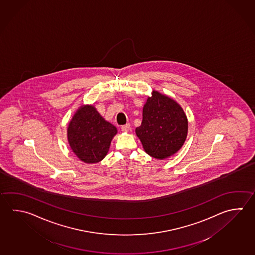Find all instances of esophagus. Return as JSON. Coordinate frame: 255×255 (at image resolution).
Listing matches in <instances>:
<instances>
[{
  "mask_svg": "<svg viewBox=\"0 0 255 255\" xmlns=\"http://www.w3.org/2000/svg\"><path fill=\"white\" fill-rule=\"evenodd\" d=\"M130 128V124H126V125L121 126V130L123 132H128Z\"/></svg>",
  "mask_w": 255,
  "mask_h": 255,
  "instance_id": "1",
  "label": "esophagus"
}]
</instances>
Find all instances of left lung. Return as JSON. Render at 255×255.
Wrapping results in <instances>:
<instances>
[{
    "instance_id": "obj_1",
    "label": "left lung",
    "mask_w": 255,
    "mask_h": 255,
    "mask_svg": "<svg viewBox=\"0 0 255 255\" xmlns=\"http://www.w3.org/2000/svg\"><path fill=\"white\" fill-rule=\"evenodd\" d=\"M144 151L164 159L176 153L185 142L188 121L181 107L171 98L153 92L143 109V121L135 128Z\"/></svg>"
}]
</instances>
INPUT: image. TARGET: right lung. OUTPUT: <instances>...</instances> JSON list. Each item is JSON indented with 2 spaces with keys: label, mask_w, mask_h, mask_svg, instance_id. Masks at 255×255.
Wrapping results in <instances>:
<instances>
[{
  "label": "right lung",
  "mask_w": 255,
  "mask_h": 255,
  "mask_svg": "<svg viewBox=\"0 0 255 255\" xmlns=\"http://www.w3.org/2000/svg\"><path fill=\"white\" fill-rule=\"evenodd\" d=\"M116 134V127L105 121L93 106L79 109L67 129L73 152L87 163L101 162L106 156Z\"/></svg>",
  "instance_id": "obj_1"
}]
</instances>
